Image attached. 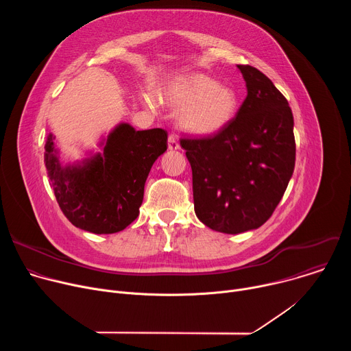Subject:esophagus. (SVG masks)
Segmentation results:
<instances>
[{
	"instance_id": "esophagus-1",
	"label": "esophagus",
	"mask_w": 351,
	"mask_h": 351,
	"mask_svg": "<svg viewBox=\"0 0 351 351\" xmlns=\"http://www.w3.org/2000/svg\"><path fill=\"white\" fill-rule=\"evenodd\" d=\"M168 148L172 149V152H176V149L180 148V144H179V140H178L176 134H169V137H168Z\"/></svg>"
}]
</instances>
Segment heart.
<instances>
[{
  "label": "heart",
  "instance_id": "heart-1",
  "mask_svg": "<svg viewBox=\"0 0 351 351\" xmlns=\"http://www.w3.org/2000/svg\"><path fill=\"white\" fill-rule=\"evenodd\" d=\"M158 97L172 110H180V123L189 133L202 137L225 130L239 110L236 91L206 73L178 75L160 84ZM143 99L154 104L152 94Z\"/></svg>",
  "mask_w": 351,
  "mask_h": 351
}]
</instances>
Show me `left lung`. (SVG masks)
<instances>
[{
    "label": "left lung",
    "instance_id": "1",
    "mask_svg": "<svg viewBox=\"0 0 351 351\" xmlns=\"http://www.w3.org/2000/svg\"><path fill=\"white\" fill-rule=\"evenodd\" d=\"M247 97L218 134L180 138L193 173L197 218L237 234L264 225L294 171L293 114L285 95L258 69L237 65Z\"/></svg>",
    "mask_w": 351,
    "mask_h": 351
}]
</instances>
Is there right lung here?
I'll return each mask as SVG.
<instances>
[{
  "instance_id": "right-lung-1",
  "label": "right lung",
  "mask_w": 351,
  "mask_h": 351,
  "mask_svg": "<svg viewBox=\"0 0 351 351\" xmlns=\"http://www.w3.org/2000/svg\"><path fill=\"white\" fill-rule=\"evenodd\" d=\"M167 141L164 129L134 130L119 123L101 143L103 153L62 167L49 134L44 162L64 215L76 228L95 234L123 230L138 217L147 176L167 152Z\"/></svg>"
}]
</instances>
